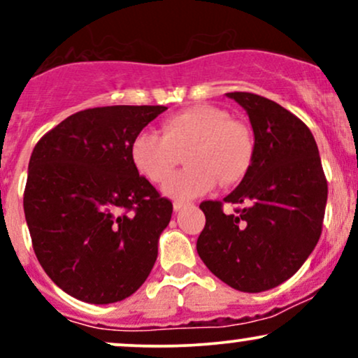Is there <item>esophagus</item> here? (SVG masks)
<instances>
[{"instance_id":"esophagus-1","label":"esophagus","mask_w":358,"mask_h":358,"mask_svg":"<svg viewBox=\"0 0 358 358\" xmlns=\"http://www.w3.org/2000/svg\"><path fill=\"white\" fill-rule=\"evenodd\" d=\"M187 205H188V203H185V202H175V203H173V210H175V212H180V210H182V208L187 207Z\"/></svg>"}]
</instances>
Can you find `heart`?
<instances>
[{
  "label": "heart",
  "instance_id": "obj_1",
  "mask_svg": "<svg viewBox=\"0 0 358 358\" xmlns=\"http://www.w3.org/2000/svg\"><path fill=\"white\" fill-rule=\"evenodd\" d=\"M183 148L188 166L165 187L166 195L178 202L203 195L217 180L224 187L241 182L252 165L250 131L231 119L227 110L210 104L192 106L168 116L162 134L139 131L129 145V158L139 175L159 185L173 173L176 151Z\"/></svg>",
  "mask_w": 358,
  "mask_h": 358
}]
</instances>
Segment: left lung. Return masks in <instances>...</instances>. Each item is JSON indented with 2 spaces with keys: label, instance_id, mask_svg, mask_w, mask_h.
Listing matches in <instances>:
<instances>
[{
  "label": "left lung",
  "instance_id": "8db88e82",
  "mask_svg": "<svg viewBox=\"0 0 358 358\" xmlns=\"http://www.w3.org/2000/svg\"><path fill=\"white\" fill-rule=\"evenodd\" d=\"M248 113L254 156L248 175L223 202L200 203L205 227L196 252L220 281L244 293L273 289L293 276L322 236L328 185L318 146L301 119L250 92H229Z\"/></svg>",
  "mask_w": 358,
  "mask_h": 358
}]
</instances>
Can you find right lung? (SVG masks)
Here are the masks:
<instances>
[{
	"instance_id": "1",
	"label": "right lung",
	"mask_w": 358,
	"mask_h": 358,
	"mask_svg": "<svg viewBox=\"0 0 358 358\" xmlns=\"http://www.w3.org/2000/svg\"><path fill=\"white\" fill-rule=\"evenodd\" d=\"M166 109L80 110L34 148L23 196L31 244L52 281L80 301H121L153 269L173 205L139 176L129 145Z\"/></svg>"
}]
</instances>
